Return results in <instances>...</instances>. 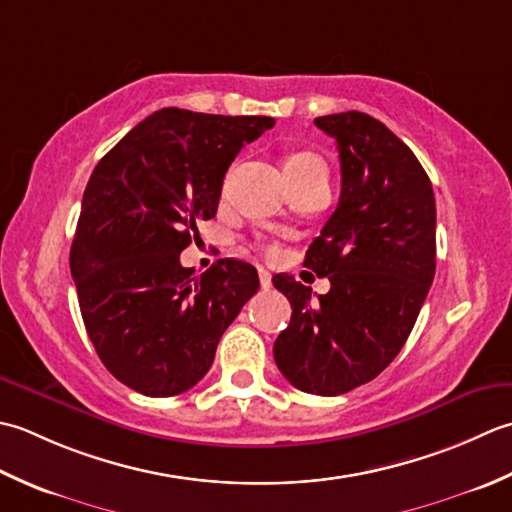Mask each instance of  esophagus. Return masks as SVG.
I'll list each match as a JSON object with an SVG mask.
<instances>
[{
    "mask_svg": "<svg viewBox=\"0 0 512 512\" xmlns=\"http://www.w3.org/2000/svg\"><path fill=\"white\" fill-rule=\"evenodd\" d=\"M258 278H260V287H263V289H269V287H271V274H269L267 269L260 267V269H258Z\"/></svg>",
    "mask_w": 512,
    "mask_h": 512,
    "instance_id": "1",
    "label": "esophagus"
}]
</instances>
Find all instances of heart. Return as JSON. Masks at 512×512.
<instances>
[{
  "label": "heart",
  "instance_id": "heart-1",
  "mask_svg": "<svg viewBox=\"0 0 512 512\" xmlns=\"http://www.w3.org/2000/svg\"><path fill=\"white\" fill-rule=\"evenodd\" d=\"M285 172H307V170H325V163H322L320 156L307 150H294L285 156L283 163Z\"/></svg>",
  "mask_w": 512,
  "mask_h": 512
}]
</instances>
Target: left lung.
Here are the masks:
<instances>
[{
    "label": "left lung",
    "instance_id": "obj_1",
    "mask_svg": "<svg viewBox=\"0 0 512 512\" xmlns=\"http://www.w3.org/2000/svg\"><path fill=\"white\" fill-rule=\"evenodd\" d=\"M316 125L338 143L342 190L305 267L331 289L316 300L294 276H274L291 302L274 360L296 389L340 395L387 369L409 338L435 276V196L382 121L349 110Z\"/></svg>",
    "mask_w": 512,
    "mask_h": 512
}]
</instances>
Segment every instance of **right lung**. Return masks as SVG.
Instances as JSON below:
<instances>
[{
    "instance_id": "right-lung-1",
    "label": "right lung",
    "mask_w": 512,
    "mask_h": 512,
    "mask_svg": "<svg viewBox=\"0 0 512 512\" xmlns=\"http://www.w3.org/2000/svg\"><path fill=\"white\" fill-rule=\"evenodd\" d=\"M271 117L163 108L103 156L70 249L81 318L125 387L179 395L210 371L218 340L258 291L256 269L223 258L194 276L181 252L216 216L225 172Z\"/></svg>"
}]
</instances>
